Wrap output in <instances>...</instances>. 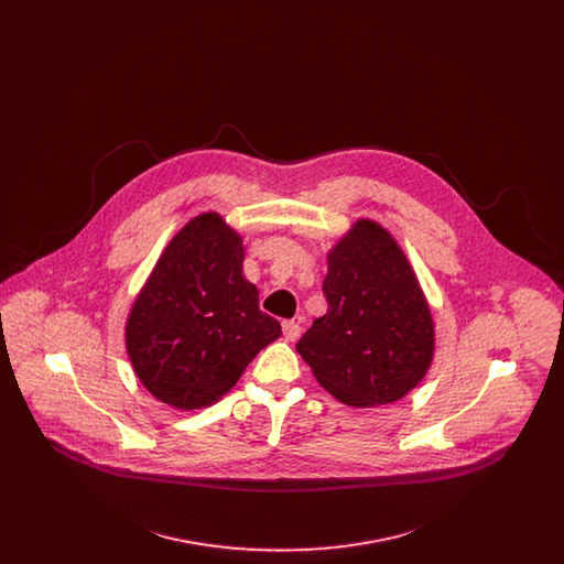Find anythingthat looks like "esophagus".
Masks as SVG:
<instances>
[{
    "label": "esophagus",
    "mask_w": 564,
    "mask_h": 564,
    "mask_svg": "<svg viewBox=\"0 0 564 564\" xmlns=\"http://www.w3.org/2000/svg\"><path fill=\"white\" fill-rule=\"evenodd\" d=\"M300 334H302L300 323L283 322V336H285V340H288V343H295V340L300 338Z\"/></svg>",
    "instance_id": "34e87169"
}]
</instances>
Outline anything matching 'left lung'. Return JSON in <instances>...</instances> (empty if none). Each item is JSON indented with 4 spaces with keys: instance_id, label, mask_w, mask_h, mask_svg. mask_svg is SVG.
<instances>
[{
    "instance_id": "obj_1",
    "label": "left lung",
    "mask_w": 564,
    "mask_h": 564,
    "mask_svg": "<svg viewBox=\"0 0 564 564\" xmlns=\"http://www.w3.org/2000/svg\"><path fill=\"white\" fill-rule=\"evenodd\" d=\"M327 313L295 350L338 402L372 408L400 402L427 375L435 323L400 242L361 217L327 251Z\"/></svg>"
}]
</instances>
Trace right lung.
<instances>
[{
    "label": "right lung",
    "mask_w": 564,
    "mask_h": 564,
    "mask_svg": "<svg viewBox=\"0 0 564 564\" xmlns=\"http://www.w3.org/2000/svg\"><path fill=\"white\" fill-rule=\"evenodd\" d=\"M241 235L215 212L169 241L134 297L124 343L134 375L162 403L198 410L219 402L253 357L281 336L242 276Z\"/></svg>",
    "instance_id": "add662e5"
}]
</instances>
